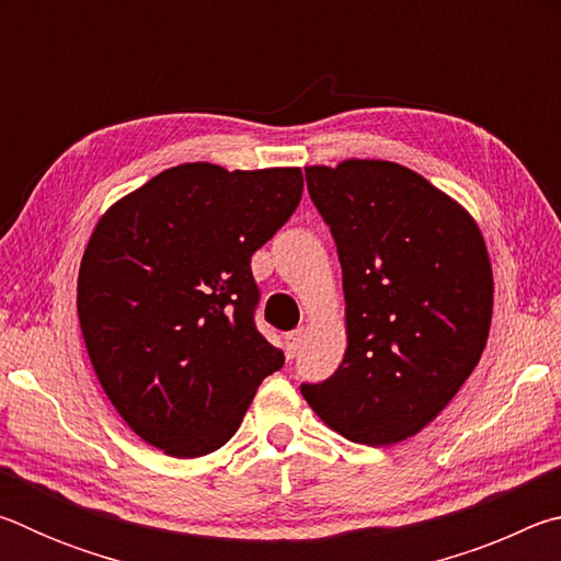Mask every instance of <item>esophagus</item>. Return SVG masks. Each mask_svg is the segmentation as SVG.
Wrapping results in <instances>:
<instances>
[{
	"label": "esophagus",
	"instance_id": "1",
	"mask_svg": "<svg viewBox=\"0 0 561 561\" xmlns=\"http://www.w3.org/2000/svg\"><path fill=\"white\" fill-rule=\"evenodd\" d=\"M301 339H304V331L297 329L291 331V334H287V356L294 358L299 354V346H301Z\"/></svg>",
	"mask_w": 561,
	"mask_h": 561
}]
</instances>
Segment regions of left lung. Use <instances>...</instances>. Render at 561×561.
<instances>
[{
  "label": "left lung",
  "instance_id": "1",
  "mask_svg": "<svg viewBox=\"0 0 561 561\" xmlns=\"http://www.w3.org/2000/svg\"><path fill=\"white\" fill-rule=\"evenodd\" d=\"M307 187L336 242L346 354L301 396L348 440L401 443L438 417L485 351V240L458 201L391 160L309 165Z\"/></svg>",
  "mask_w": 561,
  "mask_h": 561
}]
</instances>
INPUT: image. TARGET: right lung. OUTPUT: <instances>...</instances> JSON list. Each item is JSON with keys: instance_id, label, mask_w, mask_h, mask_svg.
Returning a JSON list of instances; mask_svg holds the SVG:
<instances>
[{"instance_id": "add662e5", "label": "right lung", "mask_w": 561, "mask_h": 561, "mask_svg": "<svg viewBox=\"0 0 561 561\" xmlns=\"http://www.w3.org/2000/svg\"><path fill=\"white\" fill-rule=\"evenodd\" d=\"M301 190V168L183 163L93 227L76 287L91 366L128 428L165 455L222 448L284 366L254 327L250 262Z\"/></svg>"}]
</instances>
